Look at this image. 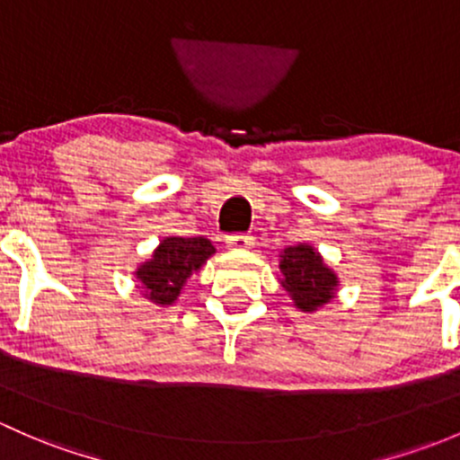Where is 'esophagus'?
I'll use <instances>...</instances> for the list:
<instances>
[{"label":"esophagus","instance_id":"1","mask_svg":"<svg viewBox=\"0 0 460 460\" xmlns=\"http://www.w3.org/2000/svg\"><path fill=\"white\" fill-rule=\"evenodd\" d=\"M226 245L232 250H250V248H254V236L230 234V236H226Z\"/></svg>","mask_w":460,"mask_h":460}]
</instances>
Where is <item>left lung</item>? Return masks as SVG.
<instances>
[{
  "label": "left lung",
  "instance_id": "1",
  "mask_svg": "<svg viewBox=\"0 0 460 460\" xmlns=\"http://www.w3.org/2000/svg\"><path fill=\"white\" fill-rule=\"evenodd\" d=\"M281 286L301 312H314L336 296L339 277L310 243L283 248L279 259Z\"/></svg>",
  "mask_w": 460,
  "mask_h": 460
}]
</instances>
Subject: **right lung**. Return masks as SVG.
Listing matches in <instances>:
<instances>
[{
    "label": "right lung",
    "mask_w": 460,
    "mask_h": 460,
    "mask_svg": "<svg viewBox=\"0 0 460 460\" xmlns=\"http://www.w3.org/2000/svg\"><path fill=\"white\" fill-rule=\"evenodd\" d=\"M215 252V245L206 236H164L153 257L137 268L135 277L146 299L161 307L172 305L190 274L199 272Z\"/></svg>",
    "instance_id": "right-lung-1"
}]
</instances>
